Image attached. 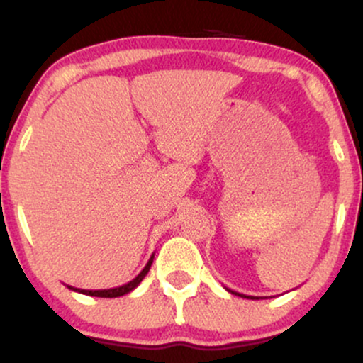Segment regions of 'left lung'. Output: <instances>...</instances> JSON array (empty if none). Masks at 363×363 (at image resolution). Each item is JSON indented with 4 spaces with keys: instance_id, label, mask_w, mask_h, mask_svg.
<instances>
[{
    "instance_id": "1",
    "label": "left lung",
    "mask_w": 363,
    "mask_h": 363,
    "mask_svg": "<svg viewBox=\"0 0 363 363\" xmlns=\"http://www.w3.org/2000/svg\"><path fill=\"white\" fill-rule=\"evenodd\" d=\"M227 291H230V294H234V295H239V297H242V298H251V301H259V298H261V297H252V295H244V294H239V291L228 290V289H227Z\"/></svg>"
}]
</instances>
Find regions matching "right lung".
Returning <instances> with one entry per match:
<instances>
[{
	"instance_id": "obj_1",
	"label": "right lung",
	"mask_w": 363,
	"mask_h": 363,
	"mask_svg": "<svg viewBox=\"0 0 363 363\" xmlns=\"http://www.w3.org/2000/svg\"><path fill=\"white\" fill-rule=\"evenodd\" d=\"M153 256L155 254H152V257H150L147 266H145L143 269H141V273L138 274L136 278H133L131 281L124 283V285L121 286H116V289H107V290H82V289H74V286H68L69 290L73 291H78V294H83V295H90V297H104V298H114V297H123V295L129 294V291H133L136 289V286L140 285L141 280H143L145 277H147V273L150 272V266H152L153 262Z\"/></svg>"
}]
</instances>
